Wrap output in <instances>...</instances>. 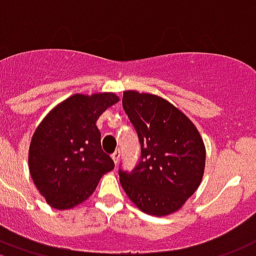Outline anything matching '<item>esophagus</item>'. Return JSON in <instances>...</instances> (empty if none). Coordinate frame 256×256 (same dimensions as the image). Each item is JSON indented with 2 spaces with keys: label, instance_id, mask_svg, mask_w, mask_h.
Returning a JSON list of instances; mask_svg holds the SVG:
<instances>
[{
  "label": "esophagus",
  "instance_id": "1",
  "mask_svg": "<svg viewBox=\"0 0 256 256\" xmlns=\"http://www.w3.org/2000/svg\"><path fill=\"white\" fill-rule=\"evenodd\" d=\"M111 157H112L114 162H115V164H118L119 157H120V152H119V150H116V152H114L112 154H111Z\"/></svg>",
  "mask_w": 256,
  "mask_h": 256
}]
</instances>
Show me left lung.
<instances>
[{"mask_svg": "<svg viewBox=\"0 0 256 256\" xmlns=\"http://www.w3.org/2000/svg\"><path fill=\"white\" fill-rule=\"evenodd\" d=\"M122 104L141 142V160L130 174L119 171V182L141 212L172 214L202 182L204 140L186 114L162 96L124 90Z\"/></svg>", "mask_w": 256, "mask_h": 256, "instance_id": "8db88e82", "label": "left lung"}]
</instances>
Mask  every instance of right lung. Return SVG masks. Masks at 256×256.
Returning <instances> with one entry per match:
<instances>
[{
	"label": "right lung",
	"mask_w": 256,
	"mask_h": 256,
	"mask_svg": "<svg viewBox=\"0 0 256 256\" xmlns=\"http://www.w3.org/2000/svg\"><path fill=\"white\" fill-rule=\"evenodd\" d=\"M114 92L74 94L56 104L35 128L28 150L34 184L51 208L66 210L90 198L114 170L100 144L96 122L118 103Z\"/></svg>",
	"instance_id": "add662e5"
}]
</instances>
